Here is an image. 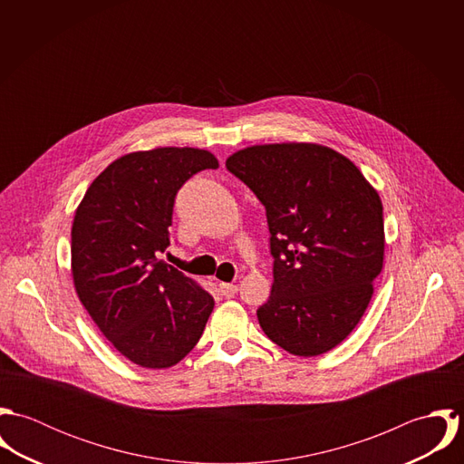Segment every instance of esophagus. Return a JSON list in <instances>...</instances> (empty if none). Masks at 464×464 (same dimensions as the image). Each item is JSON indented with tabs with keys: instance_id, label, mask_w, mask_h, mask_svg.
Returning <instances> with one entry per match:
<instances>
[{
	"instance_id": "esophagus-1",
	"label": "esophagus",
	"mask_w": 464,
	"mask_h": 464,
	"mask_svg": "<svg viewBox=\"0 0 464 464\" xmlns=\"http://www.w3.org/2000/svg\"><path fill=\"white\" fill-rule=\"evenodd\" d=\"M219 291L223 296L232 298L237 293V285L236 284H228V282H219Z\"/></svg>"
}]
</instances>
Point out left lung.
Here are the masks:
<instances>
[{
	"instance_id": "obj_1",
	"label": "left lung",
	"mask_w": 464,
	"mask_h": 464,
	"mask_svg": "<svg viewBox=\"0 0 464 464\" xmlns=\"http://www.w3.org/2000/svg\"><path fill=\"white\" fill-rule=\"evenodd\" d=\"M227 169L265 205L273 285L257 318L289 353L337 346L362 318L384 263L382 201L357 166L311 142L236 151Z\"/></svg>"
}]
</instances>
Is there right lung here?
<instances>
[{"label":"right lung","mask_w":464,"mask_h":464,"mask_svg":"<svg viewBox=\"0 0 464 464\" xmlns=\"http://www.w3.org/2000/svg\"><path fill=\"white\" fill-rule=\"evenodd\" d=\"M218 159L198 148L133 151L107 166L71 228L76 295L114 348L142 368H169L198 343L214 298L166 265L179 189Z\"/></svg>","instance_id":"add662e5"}]
</instances>
